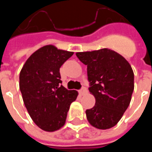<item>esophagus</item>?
<instances>
[{
  "mask_svg": "<svg viewBox=\"0 0 152 152\" xmlns=\"http://www.w3.org/2000/svg\"><path fill=\"white\" fill-rule=\"evenodd\" d=\"M87 92H88V91H87V89H86L85 88H82L80 91H79V94H80V95H84L85 94H87Z\"/></svg>",
  "mask_w": 152,
  "mask_h": 152,
  "instance_id": "1",
  "label": "esophagus"
}]
</instances>
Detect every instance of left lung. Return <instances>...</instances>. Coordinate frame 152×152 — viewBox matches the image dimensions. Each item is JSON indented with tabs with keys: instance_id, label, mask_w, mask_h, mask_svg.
I'll use <instances>...</instances> for the list:
<instances>
[{
	"instance_id": "1",
	"label": "left lung",
	"mask_w": 152,
	"mask_h": 152,
	"mask_svg": "<svg viewBox=\"0 0 152 152\" xmlns=\"http://www.w3.org/2000/svg\"><path fill=\"white\" fill-rule=\"evenodd\" d=\"M79 60L88 65L89 91L95 105L86 110L92 126L108 129L116 126L127 110L134 90V73L123 56L109 49L77 52Z\"/></svg>"
}]
</instances>
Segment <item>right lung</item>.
<instances>
[{
    "label": "right lung",
    "mask_w": 152,
    "mask_h": 152,
    "mask_svg": "<svg viewBox=\"0 0 152 152\" xmlns=\"http://www.w3.org/2000/svg\"><path fill=\"white\" fill-rule=\"evenodd\" d=\"M73 52L53 45L41 47L31 55L20 73V89L31 119L41 129L55 132L66 121L68 111L77 99V91L61 85L59 69Z\"/></svg>",
    "instance_id": "1"
}]
</instances>
